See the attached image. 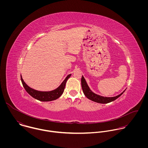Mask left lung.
<instances>
[{
    "mask_svg": "<svg viewBox=\"0 0 148 148\" xmlns=\"http://www.w3.org/2000/svg\"><path fill=\"white\" fill-rule=\"evenodd\" d=\"M82 89L83 91V93L85 95V96L89 100L97 103H100V104H107L109 103H110L112 101H113L114 100H116L117 98H119L121 95H123V93L125 92L124 90L121 94L114 96V97H104L100 96L99 95H97L95 93H93L89 88L88 85L87 84L84 77L83 76H82Z\"/></svg>",
    "mask_w": 148,
    "mask_h": 148,
    "instance_id": "obj_1",
    "label": "left lung"
}]
</instances>
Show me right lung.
I'll use <instances>...</instances> for the list:
<instances>
[{
  "label": "right lung",
  "mask_w": 148,
  "mask_h": 148,
  "mask_svg": "<svg viewBox=\"0 0 148 148\" xmlns=\"http://www.w3.org/2000/svg\"><path fill=\"white\" fill-rule=\"evenodd\" d=\"M71 76V74L68 75L58 88L51 91H39L34 89L25 84L22 79L21 75V77L23 87L30 96L40 101H51L58 99L62 96L64 92L66 82Z\"/></svg>",
  "instance_id": "1"
}]
</instances>
